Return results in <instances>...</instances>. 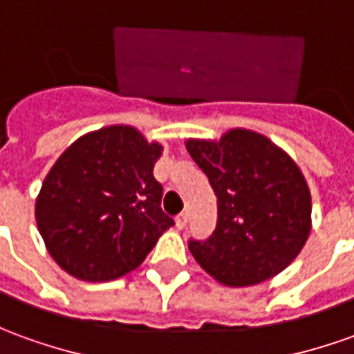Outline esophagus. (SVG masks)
<instances>
[{
  "label": "esophagus",
  "mask_w": 354,
  "mask_h": 354,
  "mask_svg": "<svg viewBox=\"0 0 354 354\" xmlns=\"http://www.w3.org/2000/svg\"><path fill=\"white\" fill-rule=\"evenodd\" d=\"M187 226V212H180L176 216V228H185Z\"/></svg>",
  "instance_id": "34e87169"
}]
</instances>
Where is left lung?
I'll list each match as a JSON object with an SVG mask.
<instances>
[{"mask_svg":"<svg viewBox=\"0 0 354 354\" xmlns=\"http://www.w3.org/2000/svg\"><path fill=\"white\" fill-rule=\"evenodd\" d=\"M185 147L218 199L214 232L189 239L195 261L234 288L280 274L310 234V194L297 165L268 138L239 128Z\"/></svg>","mask_w":354,"mask_h":354,"instance_id":"left-lung-1","label":"left lung"}]
</instances>
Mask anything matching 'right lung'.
Returning <instances> with one entry per match:
<instances>
[{
	"mask_svg": "<svg viewBox=\"0 0 354 354\" xmlns=\"http://www.w3.org/2000/svg\"><path fill=\"white\" fill-rule=\"evenodd\" d=\"M160 151L132 126H109L57 159L36 199V222L63 270L86 281L117 280L174 226L153 176Z\"/></svg>",
	"mask_w": 354,
	"mask_h": 354,
	"instance_id": "1",
	"label": "right lung"
}]
</instances>
